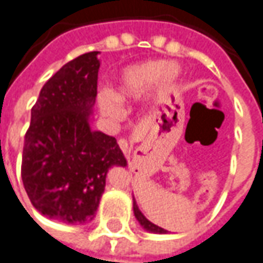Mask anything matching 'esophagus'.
<instances>
[{"label":"esophagus","mask_w":263,"mask_h":263,"mask_svg":"<svg viewBox=\"0 0 263 263\" xmlns=\"http://www.w3.org/2000/svg\"><path fill=\"white\" fill-rule=\"evenodd\" d=\"M118 145H119V148L122 149V153H124L125 155L131 154L132 144H131V142H129V141H128V139H125V138L118 139Z\"/></svg>","instance_id":"esophagus-1"}]
</instances>
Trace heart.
I'll list each match as a JSON object with an SVG mask.
<instances>
[{"label": "heart", "instance_id": "1", "mask_svg": "<svg viewBox=\"0 0 263 263\" xmlns=\"http://www.w3.org/2000/svg\"><path fill=\"white\" fill-rule=\"evenodd\" d=\"M177 69L165 62H145L135 64L122 73L117 87L110 92L99 95V108L103 117L110 121H121L124 118V109L119 103L137 101L155 82L161 86H167L176 79Z\"/></svg>", "mask_w": 263, "mask_h": 263}]
</instances>
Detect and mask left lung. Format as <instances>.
<instances>
[{"mask_svg":"<svg viewBox=\"0 0 263 263\" xmlns=\"http://www.w3.org/2000/svg\"><path fill=\"white\" fill-rule=\"evenodd\" d=\"M134 214H135L137 220L139 221V224H141L144 229L148 230V232H154V233H165V232H167V230H164L162 228H160V226H157V224H154V223H151V221L148 220L145 216L141 213V210H139L138 206H137L135 200H134Z\"/></svg>","mask_w":263,"mask_h":263,"instance_id":"obj_1","label":"left lung"}]
</instances>
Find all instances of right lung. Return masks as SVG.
<instances>
[{"label":"right lung","instance_id":"right-lung-1","mask_svg":"<svg viewBox=\"0 0 263 263\" xmlns=\"http://www.w3.org/2000/svg\"><path fill=\"white\" fill-rule=\"evenodd\" d=\"M98 53L73 59L44 83L23 148L21 178L31 204L71 224L93 219L108 170L126 165L117 139L92 129Z\"/></svg>","mask_w":263,"mask_h":263}]
</instances>
